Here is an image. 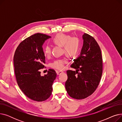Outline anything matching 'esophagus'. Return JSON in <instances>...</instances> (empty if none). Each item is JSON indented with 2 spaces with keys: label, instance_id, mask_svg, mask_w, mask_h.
<instances>
[{
  "label": "esophagus",
  "instance_id": "esophagus-1",
  "mask_svg": "<svg viewBox=\"0 0 122 122\" xmlns=\"http://www.w3.org/2000/svg\"><path fill=\"white\" fill-rule=\"evenodd\" d=\"M56 73H57V74L58 75H60V74H61L63 73V72L61 71H56Z\"/></svg>",
  "mask_w": 122,
  "mask_h": 122
}]
</instances>
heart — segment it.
<instances>
[{"label": "heart", "instance_id": "obj_1", "mask_svg": "<svg viewBox=\"0 0 122 122\" xmlns=\"http://www.w3.org/2000/svg\"><path fill=\"white\" fill-rule=\"evenodd\" d=\"M52 42L55 45L63 47V51L70 57H74L78 53L79 50L80 41L77 37H72L64 34H57L53 38ZM45 55L47 57L51 54V48L49 46L45 48ZM67 62L65 58L58 59L51 64L52 68L62 70L65 68V64Z\"/></svg>", "mask_w": 122, "mask_h": 122}]
</instances>
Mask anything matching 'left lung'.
Here are the masks:
<instances>
[{"label":"left lung","mask_w":122,"mask_h":122,"mask_svg":"<svg viewBox=\"0 0 122 122\" xmlns=\"http://www.w3.org/2000/svg\"><path fill=\"white\" fill-rule=\"evenodd\" d=\"M83 46L80 56L71 65L76 70H68L65 82L71 97L82 99L92 94L97 87L102 74V58L97 42L91 36L82 35Z\"/></svg>","instance_id":"left-lung-1"}]
</instances>
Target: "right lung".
<instances>
[{
  "instance_id": "obj_1",
  "label": "right lung",
  "mask_w": 122,
  "mask_h": 122,
  "mask_svg": "<svg viewBox=\"0 0 122 122\" xmlns=\"http://www.w3.org/2000/svg\"><path fill=\"white\" fill-rule=\"evenodd\" d=\"M51 37L40 33L32 35L20 43L14 56L17 84L28 97L36 101H43L50 97L57 76L53 69H49L43 76L40 72L46 63L42 46Z\"/></svg>"
}]
</instances>
